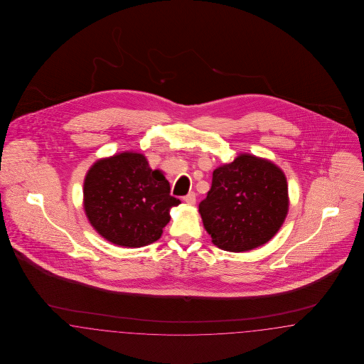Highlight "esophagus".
Returning a JSON list of instances; mask_svg holds the SVG:
<instances>
[{
    "instance_id": "1",
    "label": "esophagus",
    "mask_w": 364,
    "mask_h": 364,
    "mask_svg": "<svg viewBox=\"0 0 364 364\" xmlns=\"http://www.w3.org/2000/svg\"><path fill=\"white\" fill-rule=\"evenodd\" d=\"M184 202L188 203V205H195V202H196V195H195V192H190L188 195H186V196H184Z\"/></svg>"
}]
</instances>
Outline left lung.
Segmentation results:
<instances>
[{"mask_svg": "<svg viewBox=\"0 0 364 364\" xmlns=\"http://www.w3.org/2000/svg\"><path fill=\"white\" fill-rule=\"evenodd\" d=\"M288 208L284 172L267 159L242 154L213 172L199 213L211 242L242 252L269 242L284 224Z\"/></svg>", "mask_w": 364, "mask_h": 364, "instance_id": "obj_1", "label": "left lung"}]
</instances>
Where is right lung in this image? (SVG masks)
I'll return each instance as SVG.
<instances>
[{
  "label": "right lung",
  "instance_id": "right-lung-1",
  "mask_svg": "<svg viewBox=\"0 0 364 364\" xmlns=\"http://www.w3.org/2000/svg\"><path fill=\"white\" fill-rule=\"evenodd\" d=\"M83 195L94 229L107 242L132 248L156 242L171 208L180 203L162 172L129 151L97 161L87 172Z\"/></svg>",
  "mask_w": 364,
  "mask_h": 364
}]
</instances>
